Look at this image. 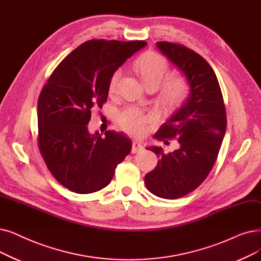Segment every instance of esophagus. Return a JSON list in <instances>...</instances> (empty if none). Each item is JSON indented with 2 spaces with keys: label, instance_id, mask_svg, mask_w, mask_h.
<instances>
[{
  "label": "esophagus",
  "instance_id": "obj_1",
  "mask_svg": "<svg viewBox=\"0 0 261 261\" xmlns=\"http://www.w3.org/2000/svg\"><path fill=\"white\" fill-rule=\"evenodd\" d=\"M143 150H144V146L141 143H139V142L132 143V149H131L132 153H137V152H140Z\"/></svg>",
  "mask_w": 261,
  "mask_h": 261
}]
</instances>
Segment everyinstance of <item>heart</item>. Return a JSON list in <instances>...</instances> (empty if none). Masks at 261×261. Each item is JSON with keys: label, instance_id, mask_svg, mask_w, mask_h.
<instances>
[{"label": "heart", "instance_id": "obj_1", "mask_svg": "<svg viewBox=\"0 0 261 261\" xmlns=\"http://www.w3.org/2000/svg\"><path fill=\"white\" fill-rule=\"evenodd\" d=\"M134 70L141 79L143 84L147 87L158 88L169 72L167 61L162 55L155 52H147L134 63ZM122 75L121 69H116L112 73L109 81V92L114 93ZM189 93V86L182 76L172 75L167 77L163 84L161 99L164 107L168 111H174L184 105ZM148 120L145 114L134 108L124 110L118 116L119 126L130 133L142 134L145 123Z\"/></svg>", "mask_w": 261, "mask_h": 261}]
</instances>
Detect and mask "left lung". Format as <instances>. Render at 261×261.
<instances>
[{
    "label": "left lung",
    "instance_id": "left-lung-1",
    "mask_svg": "<svg viewBox=\"0 0 261 261\" xmlns=\"http://www.w3.org/2000/svg\"><path fill=\"white\" fill-rule=\"evenodd\" d=\"M156 47L185 74L190 93L154 134L158 140L177 139L180 147L167 154L160 146L147 148L160 159L145 176V185L159 197L175 199L194 191L207 178L227 121L219 81L207 61L181 44L159 41Z\"/></svg>",
    "mask_w": 261,
    "mask_h": 261
}]
</instances>
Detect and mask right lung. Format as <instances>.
<instances>
[{"mask_svg": "<svg viewBox=\"0 0 261 261\" xmlns=\"http://www.w3.org/2000/svg\"><path fill=\"white\" fill-rule=\"evenodd\" d=\"M145 41L94 39L82 43L56 67L37 103L38 147L59 182L77 194L106 188L131 151L122 132L89 133L94 109L108 99L112 73L143 49Z\"/></svg>", "mask_w": 261, "mask_h": 261, "instance_id": "right-lung-1", "label": "right lung"}]
</instances>
